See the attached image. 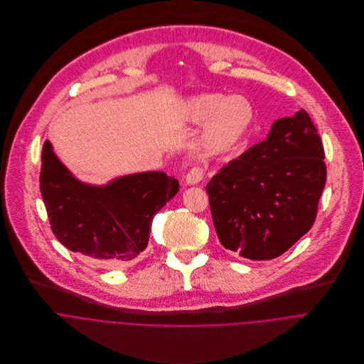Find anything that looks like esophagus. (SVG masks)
<instances>
[{
  "mask_svg": "<svg viewBox=\"0 0 364 364\" xmlns=\"http://www.w3.org/2000/svg\"><path fill=\"white\" fill-rule=\"evenodd\" d=\"M205 173H203V169L199 168V166H193L185 176V181L188 185H196L199 183L202 179H203Z\"/></svg>",
  "mask_w": 364,
  "mask_h": 364,
  "instance_id": "esophagus-1",
  "label": "esophagus"
}]
</instances>
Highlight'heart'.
Listing matches in <instances>:
<instances>
[{
	"mask_svg": "<svg viewBox=\"0 0 364 364\" xmlns=\"http://www.w3.org/2000/svg\"><path fill=\"white\" fill-rule=\"evenodd\" d=\"M183 116L189 123L208 122L200 139V149L208 156L223 154L241 143L255 120L251 101L241 95L200 94L183 105Z\"/></svg>",
	"mask_w": 364,
	"mask_h": 364,
	"instance_id": "heart-1",
	"label": "heart"
}]
</instances>
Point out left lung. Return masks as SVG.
<instances>
[{
  "label": "left lung",
  "instance_id": "left-lung-1",
  "mask_svg": "<svg viewBox=\"0 0 364 364\" xmlns=\"http://www.w3.org/2000/svg\"><path fill=\"white\" fill-rule=\"evenodd\" d=\"M321 137L309 113L277 119L267 134L232 159L206 186L213 224L224 248L269 260L311 228L326 182Z\"/></svg>",
  "mask_w": 364,
  "mask_h": 364
}]
</instances>
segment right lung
Wrapping results in <instances>:
<instances>
[{"mask_svg": "<svg viewBox=\"0 0 364 364\" xmlns=\"http://www.w3.org/2000/svg\"><path fill=\"white\" fill-rule=\"evenodd\" d=\"M179 191L161 171L119 176L97 186L81 182L54 154L42 150L41 192L55 238L70 251L107 267L127 266L149 244L156 213Z\"/></svg>", "mask_w": 364, "mask_h": 364, "instance_id": "add662e5", "label": "right lung"}]
</instances>
